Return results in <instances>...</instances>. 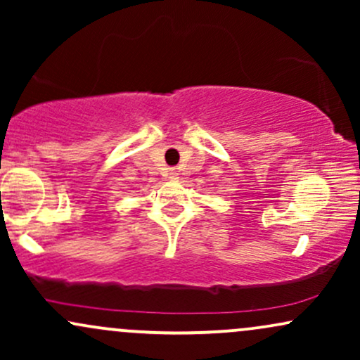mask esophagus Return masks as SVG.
Wrapping results in <instances>:
<instances>
[{
  "label": "esophagus",
  "instance_id": "obj_1",
  "mask_svg": "<svg viewBox=\"0 0 360 360\" xmlns=\"http://www.w3.org/2000/svg\"><path fill=\"white\" fill-rule=\"evenodd\" d=\"M169 179H177V171H176V169H171V171H169Z\"/></svg>",
  "mask_w": 360,
  "mask_h": 360
}]
</instances>
